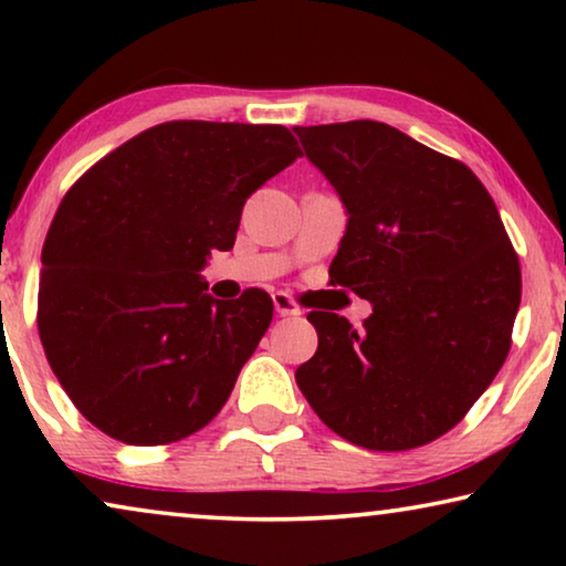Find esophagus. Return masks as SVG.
Returning <instances> with one entry per match:
<instances>
[{"instance_id":"obj_1","label":"esophagus","mask_w":566,"mask_h":566,"mask_svg":"<svg viewBox=\"0 0 566 566\" xmlns=\"http://www.w3.org/2000/svg\"><path fill=\"white\" fill-rule=\"evenodd\" d=\"M273 306H275L277 316H298L301 314V306L289 296V293H283V291L273 293Z\"/></svg>"}]
</instances>
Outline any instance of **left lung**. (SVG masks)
I'll list each match as a JSON object with an SVG mask.
<instances>
[{"mask_svg": "<svg viewBox=\"0 0 566 566\" xmlns=\"http://www.w3.org/2000/svg\"><path fill=\"white\" fill-rule=\"evenodd\" d=\"M347 229L332 285L374 304L355 329L312 312L319 347L296 384L319 420L368 451L446 436L507 358L521 262L497 206L459 159L378 120L296 126Z\"/></svg>", "mask_w": 566, "mask_h": 566, "instance_id": "1", "label": "left lung"}]
</instances>
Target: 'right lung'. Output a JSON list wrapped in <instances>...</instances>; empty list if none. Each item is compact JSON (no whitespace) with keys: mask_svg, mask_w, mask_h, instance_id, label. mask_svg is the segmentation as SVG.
<instances>
[{"mask_svg":"<svg viewBox=\"0 0 566 566\" xmlns=\"http://www.w3.org/2000/svg\"><path fill=\"white\" fill-rule=\"evenodd\" d=\"M301 157L283 126L169 120L107 154L61 200L43 244L38 332L74 407L120 443L206 428L273 319L250 289L208 296L247 198Z\"/></svg>","mask_w":566,"mask_h":566,"instance_id":"obj_1","label":"right lung"}]
</instances>
